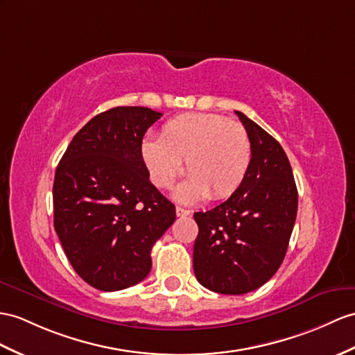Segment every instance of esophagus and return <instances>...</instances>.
Here are the masks:
<instances>
[{
    "mask_svg": "<svg viewBox=\"0 0 355 355\" xmlns=\"http://www.w3.org/2000/svg\"><path fill=\"white\" fill-rule=\"evenodd\" d=\"M189 214H191V212H189L188 209H184V207H180V206L176 207V215H178V217H188Z\"/></svg>",
    "mask_w": 355,
    "mask_h": 355,
    "instance_id": "esophagus-1",
    "label": "esophagus"
}]
</instances>
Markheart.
Listing matches in <instances>:
<instances>
[{
    "mask_svg": "<svg viewBox=\"0 0 355 355\" xmlns=\"http://www.w3.org/2000/svg\"><path fill=\"white\" fill-rule=\"evenodd\" d=\"M140 153L158 188L175 184L185 161L189 179L178 189L179 200L189 203L207 196L220 200L244 182L252 164V141L247 129L227 117L187 112L162 125L159 140L144 138Z\"/></svg>",
    "mask_w": 355,
    "mask_h": 355,
    "instance_id": "b5f03b06",
    "label": "heart"
}]
</instances>
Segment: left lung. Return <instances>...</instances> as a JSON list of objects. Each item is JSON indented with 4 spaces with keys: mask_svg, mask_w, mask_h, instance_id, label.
Here are the masks:
<instances>
[{
    "mask_svg": "<svg viewBox=\"0 0 355 355\" xmlns=\"http://www.w3.org/2000/svg\"><path fill=\"white\" fill-rule=\"evenodd\" d=\"M235 112L252 141L247 176L226 202L194 214L196 277L206 289L227 295L252 292L277 272L298 209L292 167L280 143Z\"/></svg>",
    "mask_w": 355,
    "mask_h": 355,
    "instance_id": "1",
    "label": "left lung"
}]
</instances>
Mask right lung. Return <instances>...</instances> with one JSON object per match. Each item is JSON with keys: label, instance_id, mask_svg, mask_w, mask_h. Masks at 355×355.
Wrapping results in <instances>:
<instances>
[{"label": "right lung", "instance_id": "obj_1", "mask_svg": "<svg viewBox=\"0 0 355 355\" xmlns=\"http://www.w3.org/2000/svg\"><path fill=\"white\" fill-rule=\"evenodd\" d=\"M161 116L146 107L101 112L75 134L55 170V232L76 274L99 291L148 277L152 247L176 220L140 153Z\"/></svg>", "mask_w": 355, "mask_h": 355}]
</instances>
